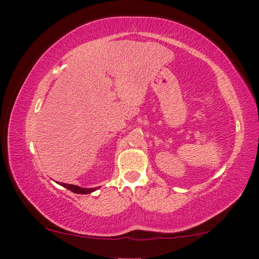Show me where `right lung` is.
<instances>
[{"instance_id":"right-lung-1","label":"right lung","mask_w":259,"mask_h":259,"mask_svg":"<svg viewBox=\"0 0 259 259\" xmlns=\"http://www.w3.org/2000/svg\"><path fill=\"white\" fill-rule=\"evenodd\" d=\"M60 185L66 187L67 190L72 191L73 193H77V194H89V193L97 190V187H95V188H83V187H80V186L71 185V184H64V183H60Z\"/></svg>"}]
</instances>
